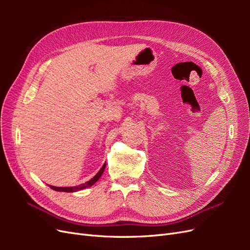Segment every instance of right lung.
Wrapping results in <instances>:
<instances>
[{
  "label": "right lung",
  "mask_w": 250,
  "mask_h": 250,
  "mask_svg": "<svg viewBox=\"0 0 250 250\" xmlns=\"http://www.w3.org/2000/svg\"><path fill=\"white\" fill-rule=\"evenodd\" d=\"M105 166H106V163H105V164L103 165V167L100 169V171L98 172L92 179H89L88 181H86V183L82 184V185H79V186H76V187H66V188H59V187H53V186H50V188H53V190L59 191V192H67V193L70 192V193H72V192H77V191L83 190V188H88V187H92V186L96 183V181L101 177L102 173L104 172Z\"/></svg>",
  "instance_id": "add662e5"
}]
</instances>
